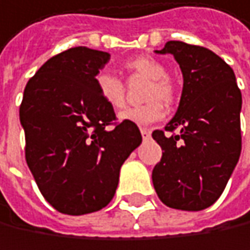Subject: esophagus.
Returning <instances> with one entry per match:
<instances>
[{"label":"esophagus","instance_id":"obj_1","mask_svg":"<svg viewBox=\"0 0 250 250\" xmlns=\"http://www.w3.org/2000/svg\"><path fill=\"white\" fill-rule=\"evenodd\" d=\"M141 135H143L144 140H147L150 137V129L148 128H141Z\"/></svg>","mask_w":250,"mask_h":250}]
</instances>
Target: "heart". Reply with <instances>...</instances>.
Here are the masks:
<instances>
[{
    "label": "heart",
    "instance_id": "heart-1",
    "mask_svg": "<svg viewBox=\"0 0 250 250\" xmlns=\"http://www.w3.org/2000/svg\"><path fill=\"white\" fill-rule=\"evenodd\" d=\"M132 74L148 78L150 84L146 90V103L141 106L128 107L119 113V119L137 125H147L160 121L165 116V106L170 104L176 97V88L167 77V69L163 63L151 57H137L125 65ZM96 87L100 97L115 110L125 104V87L121 78L110 72H100L96 77Z\"/></svg>",
    "mask_w": 250,
    "mask_h": 250
}]
</instances>
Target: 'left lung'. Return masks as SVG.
<instances>
[{
  "instance_id": "obj_1",
  "label": "left lung",
  "mask_w": 250,
  "mask_h": 250,
  "mask_svg": "<svg viewBox=\"0 0 250 250\" xmlns=\"http://www.w3.org/2000/svg\"><path fill=\"white\" fill-rule=\"evenodd\" d=\"M157 54H172L184 88L166 131L153 138L163 150L153 169V185L170 208L201 211L212 205L227 185L242 151V93L230 65L212 51L170 41Z\"/></svg>"
}]
</instances>
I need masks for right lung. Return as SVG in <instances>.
I'll return each instance as SVG.
<instances>
[{
	"mask_svg": "<svg viewBox=\"0 0 250 250\" xmlns=\"http://www.w3.org/2000/svg\"><path fill=\"white\" fill-rule=\"evenodd\" d=\"M103 51L77 46L43 63L29 80L20 106L26 162L45 199L60 212L83 215L106 207L124 162L141 144L132 122L113 125L96 75Z\"/></svg>",
	"mask_w": 250,
	"mask_h": 250,
	"instance_id": "right-lung-1",
	"label": "right lung"
}]
</instances>
